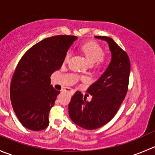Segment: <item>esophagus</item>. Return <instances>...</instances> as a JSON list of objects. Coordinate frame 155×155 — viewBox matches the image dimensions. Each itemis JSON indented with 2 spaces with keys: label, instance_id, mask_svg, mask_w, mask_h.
<instances>
[{
  "label": "esophagus",
  "instance_id": "34e87169",
  "mask_svg": "<svg viewBox=\"0 0 155 155\" xmlns=\"http://www.w3.org/2000/svg\"><path fill=\"white\" fill-rule=\"evenodd\" d=\"M65 91H67V92H68V93H70V94H73V93H74V91L73 90V89H71V88H70V87H66V88H65Z\"/></svg>",
  "mask_w": 155,
  "mask_h": 155
}]
</instances>
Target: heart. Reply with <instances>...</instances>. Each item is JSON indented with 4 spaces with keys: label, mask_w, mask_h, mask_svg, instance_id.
Listing matches in <instances>:
<instances>
[{
    "label": "heart",
    "mask_w": 155,
    "mask_h": 155,
    "mask_svg": "<svg viewBox=\"0 0 155 155\" xmlns=\"http://www.w3.org/2000/svg\"><path fill=\"white\" fill-rule=\"evenodd\" d=\"M81 50L83 51L87 61L89 62L90 64H94L97 62L98 64H100L104 61V58L103 57L104 54V48L97 43L88 42V43H84L81 46ZM70 56V52L68 51L64 57L65 62L68 61Z\"/></svg>",
    "instance_id": "obj_1"
}]
</instances>
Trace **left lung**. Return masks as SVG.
<instances>
[{"instance_id": "left-lung-1", "label": "left lung", "mask_w": 155, "mask_h": 155, "mask_svg": "<svg viewBox=\"0 0 155 155\" xmlns=\"http://www.w3.org/2000/svg\"><path fill=\"white\" fill-rule=\"evenodd\" d=\"M106 41L111 51V61L101 77L87 89L91 101L76 91L68 106L69 115L73 122L86 130L104 126L116 114L127 91L130 63L127 54L112 38L96 36Z\"/></svg>"}]
</instances>
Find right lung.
Returning <instances> with one entry per match:
<instances>
[{
  "instance_id": "1",
  "label": "right lung",
  "mask_w": 155,
  "mask_h": 155,
  "mask_svg": "<svg viewBox=\"0 0 155 155\" xmlns=\"http://www.w3.org/2000/svg\"><path fill=\"white\" fill-rule=\"evenodd\" d=\"M76 36L44 39L26 51L17 65L10 85V100L25 127L39 131L49 124L48 112L60 91L51 85V74L61 68Z\"/></svg>"
}]
</instances>
